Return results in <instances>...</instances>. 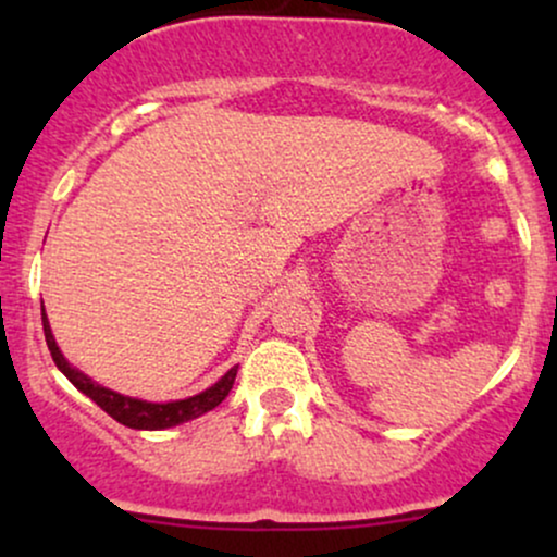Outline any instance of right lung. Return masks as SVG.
Masks as SVG:
<instances>
[{
    "label": "right lung",
    "instance_id": "obj_1",
    "mask_svg": "<svg viewBox=\"0 0 557 557\" xmlns=\"http://www.w3.org/2000/svg\"><path fill=\"white\" fill-rule=\"evenodd\" d=\"M41 322H44V337H47L49 354H52L57 369H60V372L65 374L83 395H88V398H91L96 406L101 408V411H107L114 421L131 426V430H168V426H177V424H183V421H190V419L201 417V413L212 411V408H216L222 400L227 398V393L233 389L235 374H238V367H233L220 382H216V385L194 395V398H185V400L146 403L138 398H125V395L114 393V389L96 385V382L88 380V376L78 372V369L70 367V363L65 361V356H62L60 348H57L52 327H49L47 314H44V306H41Z\"/></svg>",
    "mask_w": 557,
    "mask_h": 557
}]
</instances>
